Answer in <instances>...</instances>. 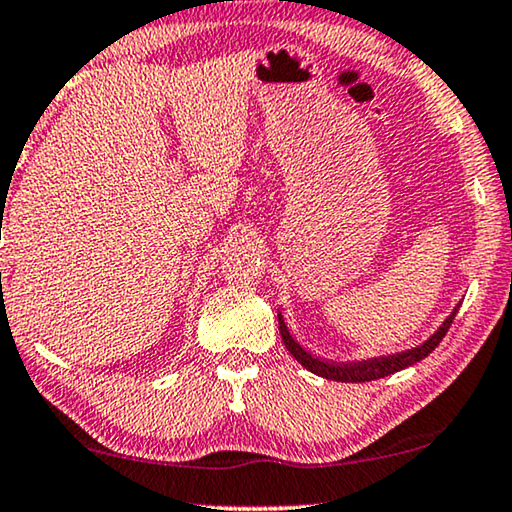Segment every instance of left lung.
I'll return each mask as SVG.
<instances>
[{"label": "left lung", "instance_id": "8db88e82", "mask_svg": "<svg viewBox=\"0 0 512 512\" xmlns=\"http://www.w3.org/2000/svg\"><path fill=\"white\" fill-rule=\"evenodd\" d=\"M457 310H460V305H457V308L451 312V317H448L446 322L439 326V331L434 333L430 340H425L421 347H414V349H409V352H402V354L370 358V361H358V363H329V361H322V358H315L310 352H305L299 342L289 335L285 319H282L280 315H278V322H280L282 342H285L289 354H292L305 370L315 372V375L324 377V379L352 381V384H361V381H375L381 377H388V375H393V372H400L404 368H409V365L423 361V358L427 354H432L434 347L444 340V335L448 333V329H451Z\"/></svg>", "mask_w": 512, "mask_h": 512}]
</instances>
